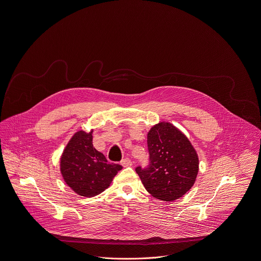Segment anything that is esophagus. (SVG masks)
I'll return each mask as SVG.
<instances>
[{"label": "esophagus", "mask_w": 261, "mask_h": 261, "mask_svg": "<svg viewBox=\"0 0 261 261\" xmlns=\"http://www.w3.org/2000/svg\"><path fill=\"white\" fill-rule=\"evenodd\" d=\"M121 165L123 167H130V166H132V161L129 158H125L121 161Z\"/></svg>", "instance_id": "1"}]
</instances>
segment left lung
<instances>
[{"mask_svg": "<svg viewBox=\"0 0 261 261\" xmlns=\"http://www.w3.org/2000/svg\"><path fill=\"white\" fill-rule=\"evenodd\" d=\"M147 146L149 165L135 169L145 189L163 201L182 197L193 186L199 168L188 138L172 124L160 122L148 132Z\"/></svg>", "mask_w": 261, "mask_h": 261, "instance_id": "obj_1", "label": "left lung"}]
</instances>
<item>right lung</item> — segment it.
Instances as JSON below:
<instances>
[{
    "label": "right lung",
    "instance_id": "obj_1",
    "mask_svg": "<svg viewBox=\"0 0 261 261\" xmlns=\"http://www.w3.org/2000/svg\"><path fill=\"white\" fill-rule=\"evenodd\" d=\"M92 132L78 131L66 146L60 161L61 173L69 187L77 194L93 197L110 186L122 169L109 164L106 157L93 147Z\"/></svg>",
    "mask_w": 261,
    "mask_h": 261
}]
</instances>
